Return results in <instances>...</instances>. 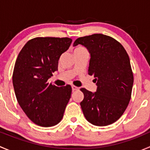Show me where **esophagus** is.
I'll list each match as a JSON object with an SVG mask.
<instances>
[{
    "label": "esophagus",
    "instance_id": "esophagus-1",
    "mask_svg": "<svg viewBox=\"0 0 150 150\" xmlns=\"http://www.w3.org/2000/svg\"><path fill=\"white\" fill-rule=\"evenodd\" d=\"M72 91H77V90H78V89H79V88L78 87H77V86H72Z\"/></svg>",
    "mask_w": 150,
    "mask_h": 150
}]
</instances>
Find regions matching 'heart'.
<instances>
[{"instance_id": "obj_1", "label": "heart", "mask_w": 150, "mask_h": 150, "mask_svg": "<svg viewBox=\"0 0 150 150\" xmlns=\"http://www.w3.org/2000/svg\"><path fill=\"white\" fill-rule=\"evenodd\" d=\"M84 50H86L84 47L81 46H77L76 48H75L74 50V52H77V51H84Z\"/></svg>"}]
</instances>
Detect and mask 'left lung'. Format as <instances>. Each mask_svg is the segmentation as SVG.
<instances>
[{
	"label": "left lung",
	"mask_w": 150,
	"mask_h": 150,
	"mask_svg": "<svg viewBox=\"0 0 150 150\" xmlns=\"http://www.w3.org/2000/svg\"><path fill=\"white\" fill-rule=\"evenodd\" d=\"M91 54L88 73L93 75L97 86L92 93L84 88L81 107L86 120L105 126L117 121L126 110L131 97L134 75L126 51L110 36L93 34L76 39Z\"/></svg>",
	"instance_id": "8db88e82"
}]
</instances>
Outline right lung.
<instances>
[{
    "instance_id": "1",
    "label": "right lung",
    "mask_w": 150,
    "mask_h": 150,
    "mask_svg": "<svg viewBox=\"0 0 150 150\" xmlns=\"http://www.w3.org/2000/svg\"><path fill=\"white\" fill-rule=\"evenodd\" d=\"M69 38L38 37L27 42L13 68V86L21 108L36 125L54 126L61 121L72 88L48 83L58 70L60 57L69 48Z\"/></svg>"
}]
</instances>
